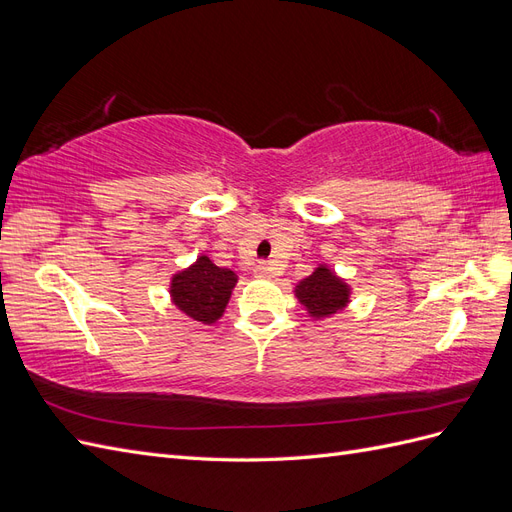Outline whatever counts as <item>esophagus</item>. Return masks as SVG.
Listing matches in <instances>:
<instances>
[{"label": "esophagus", "instance_id": "esophagus-1", "mask_svg": "<svg viewBox=\"0 0 512 512\" xmlns=\"http://www.w3.org/2000/svg\"><path fill=\"white\" fill-rule=\"evenodd\" d=\"M273 267L269 265V262H258V265L254 267V275L256 277H273Z\"/></svg>", "mask_w": 512, "mask_h": 512}]
</instances>
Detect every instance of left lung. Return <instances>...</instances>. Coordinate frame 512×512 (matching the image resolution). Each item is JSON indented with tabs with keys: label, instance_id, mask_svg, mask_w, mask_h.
<instances>
[{
	"label": "left lung",
	"instance_id": "left-lung-1",
	"mask_svg": "<svg viewBox=\"0 0 512 512\" xmlns=\"http://www.w3.org/2000/svg\"><path fill=\"white\" fill-rule=\"evenodd\" d=\"M294 294L305 305L307 314L312 318H327L348 305L350 286L327 267L320 265L312 275L305 277L294 288Z\"/></svg>",
	"mask_w": 512,
	"mask_h": 512
}]
</instances>
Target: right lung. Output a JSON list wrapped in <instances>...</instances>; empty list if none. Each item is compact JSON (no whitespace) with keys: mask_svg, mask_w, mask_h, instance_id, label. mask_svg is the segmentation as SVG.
I'll list each match as a JSON object with an SVG mask.
<instances>
[{"mask_svg":"<svg viewBox=\"0 0 512 512\" xmlns=\"http://www.w3.org/2000/svg\"><path fill=\"white\" fill-rule=\"evenodd\" d=\"M235 284V271L215 267L207 256H198L192 267L173 277L170 299L185 316L211 324L222 318Z\"/></svg>","mask_w":512,"mask_h":512,"instance_id":"1","label":"right lung"}]
</instances>
